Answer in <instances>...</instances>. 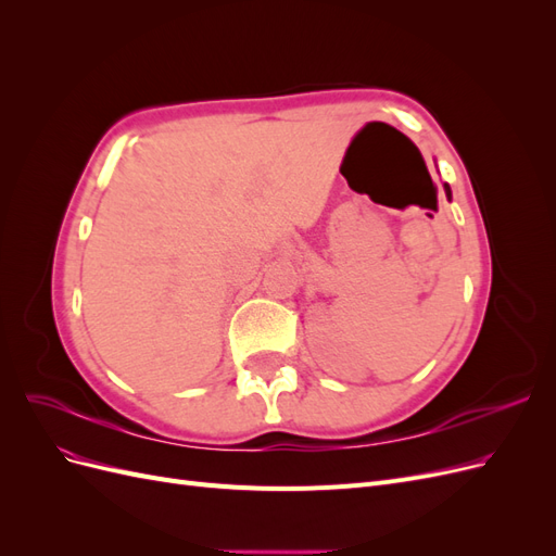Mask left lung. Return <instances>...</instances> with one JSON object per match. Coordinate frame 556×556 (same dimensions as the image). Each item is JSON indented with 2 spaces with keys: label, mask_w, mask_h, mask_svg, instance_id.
Here are the masks:
<instances>
[{
  "label": "left lung",
  "mask_w": 556,
  "mask_h": 556,
  "mask_svg": "<svg viewBox=\"0 0 556 556\" xmlns=\"http://www.w3.org/2000/svg\"><path fill=\"white\" fill-rule=\"evenodd\" d=\"M445 194H447V199L452 197V192H450V185H447V182H445Z\"/></svg>",
  "instance_id": "obj_1"
}]
</instances>
